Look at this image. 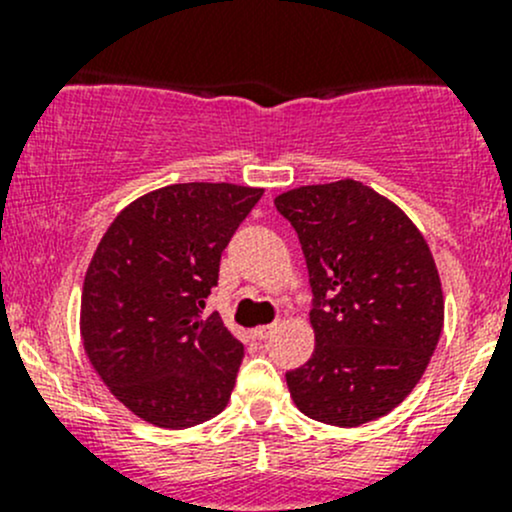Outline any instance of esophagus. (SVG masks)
<instances>
[{
    "instance_id": "esophagus-1",
    "label": "esophagus",
    "mask_w": 512,
    "mask_h": 512,
    "mask_svg": "<svg viewBox=\"0 0 512 512\" xmlns=\"http://www.w3.org/2000/svg\"><path fill=\"white\" fill-rule=\"evenodd\" d=\"M277 324H262V327H255L252 329V337L257 339V342H262V339H267L272 334V329H275Z\"/></svg>"
}]
</instances>
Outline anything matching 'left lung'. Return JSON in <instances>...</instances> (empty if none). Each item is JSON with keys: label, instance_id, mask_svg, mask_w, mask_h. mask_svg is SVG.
<instances>
[{"label": "left lung", "instance_id": "obj_1", "mask_svg": "<svg viewBox=\"0 0 512 512\" xmlns=\"http://www.w3.org/2000/svg\"><path fill=\"white\" fill-rule=\"evenodd\" d=\"M302 245L314 352L287 371L304 416L361 426L401 404L443 329L436 262L404 210L359 180L302 185L275 198Z\"/></svg>", "mask_w": 512, "mask_h": 512}]
</instances>
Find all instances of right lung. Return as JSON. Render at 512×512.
Returning a JSON list of instances; mask_svg holds the SVG:
<instances>
[{
  "label": "right lung",
  "mask_w": 512,
  "mask_h": 512,
  "mask_svg": "<svg viewBox=\"0 0 512 512\" xmlns=\"http://www.w3.org/2000/svg\"><path fill=\"white\" fill-rule=\"evenodd\" d=\"M262 188L178 183L133 200L98 242L81 337L111 394L143 421L190 428L230 401L245 347L205 299Z\"/></svg>",
  "instance_id": "1"
}]
</instances>
